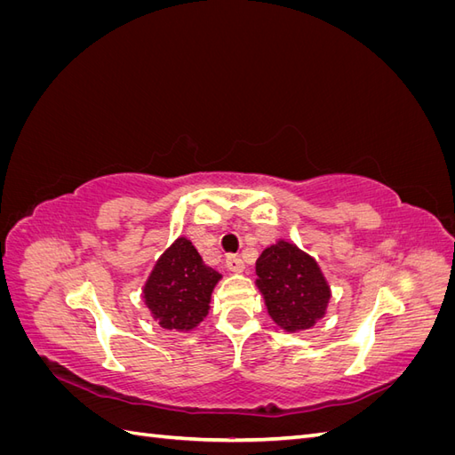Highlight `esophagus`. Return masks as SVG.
I'll return each instance as SVG.
<instances>
[{
  "mask_svg": "<svg viewBox=\"0 0 455 455\" xmlns=\"http://www.w3.org/2000/svg\"><path fill=\"white\" fill-rule=\"evenodd\" d=\"M226 266H228V269L229 271H233V273H243L244 271V261L239 258V256H228L226 258Z\"/></svg>",
  "mask_w": 455,
  "mask_h": 455,
  "instance_id": "obj_1",
  "label": "esophagus"
}]
</instances>
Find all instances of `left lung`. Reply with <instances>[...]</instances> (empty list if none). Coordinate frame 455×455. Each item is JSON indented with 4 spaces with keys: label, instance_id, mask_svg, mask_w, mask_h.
<instances>
[{
    "label": "left lung",
    "instance_id": "obj_1",
    "mask_svg": "<svg viewBox=\"0 0 455 455\" xmlns=\"http://www.w3.org/2000/svg\"><path fill=\"white\" fill-rule=\"evenodd\" d=\"M256 275L267 313L284 332H304L326 315L332 291L316 259L296 243L279 239L266 246Z\"/></svg>",
    "mask_w": 455,
    "mask_h": 455
}]
</instances>
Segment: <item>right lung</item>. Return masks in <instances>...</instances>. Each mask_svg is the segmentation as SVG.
Instances as JSON below:
<instances>
[{
    "instance_id": "1",
    "label": "right lung",
    "mask_w": 455,
    "mask_h": 455,
    "mask_svg": "<svg viewBox=\"0 0 455 455\" xmlns=\"http://www.w3.org/2000/svg\"><path fill=\"white\" fill-rule=\"evenodd\" d=\"M222 273L209 267L191 241L178 237L164 251L142 286L144 306L161 328L191 332L211 311Z\"/></svg>"
}]
</instances>
